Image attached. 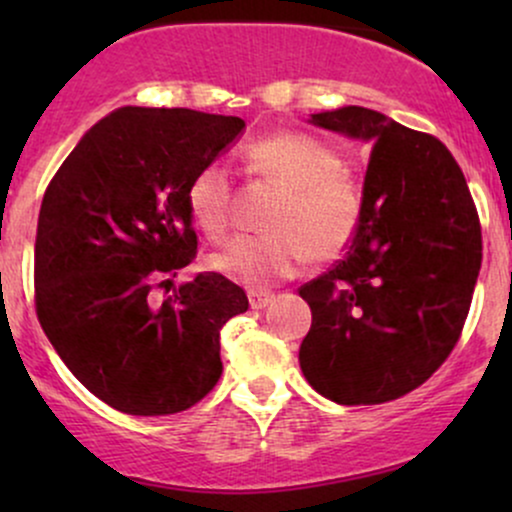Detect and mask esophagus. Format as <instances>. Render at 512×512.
<instances>
[{
  "instance_id": "obj_1",
  "label": "esophagus",
  "mask_w": 512,
  "mask_h": 512,
  "mask_svg": "<svg viewBox=\"0 0 512 512\" xmlns=\"http://www.w3.org/2000/svg\"><path fill=\"white\" fill-rule=\"evenodd\" d=\"M248 301H250L252 310H262L274 301V293L272 291H250Z\"/></svg>"
}]
</instances>
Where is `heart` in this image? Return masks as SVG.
Wrapping results in <instances>:
<instances>
[{"label": "heart", "mask_w": 512, "mask_h": 512, "mask_svg": "<svg viewBox=\"0 0 512 512\" xmlns=\"http://www.w3.org/2000/svg\"><path fill=\"white\" fill-rule=\"evenodd\" d=\"M252 175L284 190L267 236H236L211 257L216 272L245 286L293 276L305 262H330L351 243L363 202L332 146L301 132L257 139L245 151ZM236 187L221 163H209L187 185V209L199 231L221 240L231 228Z\"/></svg>", "instance_id": "heart-1"}]
</instances>
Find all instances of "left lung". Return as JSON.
Here are the masks:
<instances>
[{
	"instance_id": "obj_1",
	"label": "left lung",
	"mask_w": 512,
	"mask_h": 512,
	"mask_svg": "<svg viewBox=\"0 0 512 512\" xmlns=\"http://www.w3.org/2000/svg\"><path fill=\"white\" fill-rule=\"evenodd\" d=\"M317 127L366 139L361 223L346 255L298 293L313 310L305 380L337 404H383L416 390L460 342L481 267V223L440 139L346 105Z\"/></svg>"
}]
</instances>
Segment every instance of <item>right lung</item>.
Listing matches in <instances>:
<instances>
[{
    "label": "right lung",
    "instance_id": "right-lung-1",
    "mask_svg": "<svg viewBox=\"0 0 512 512\" xmlns=\"http://www.w3.org/2000/svg\"><path fill=\"white\" fill-rule=\"evenodd\" d=\"M243 127L187 108H120L88 129L45 190L35 313L76 380L117 411L178 414L219 383V332L248 310L245 291L199 272L163 301L156 293L197 255L192 175Z\"/></svg>",
    "mask_w": 512,
    "mask_h": 512
}]
</instances>
